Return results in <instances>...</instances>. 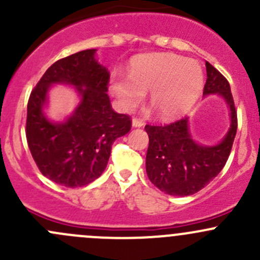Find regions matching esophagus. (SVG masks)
Instances as JSON below:
<instances>
[{
	"mask_svg": "<svg viewBox=\"0 0 260 260\" xmlns=\"http://www.w3.org/2000/svg\"><path fill=\"white\" fill-rule=\"evenodd\" d=\"M143 125H145V123H143L142 120L137 119V118H135V119H132V127L140 128V127H143Z\"/></svg>",
	"mask_w": 260,
	"mask_h": 260,
	"instance_id": "34e87169",
	"label": "esophagus"
}]
</instances>
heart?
Wrapping results in <instances>:
<instances>
[{"mask_svg": "<svg viewBox=\"0 0 260 260\" xmlns=\"http://www.w3.org/2000/svg\"><path fill=\"white\" fill-rule=\"evenodd\" d=\"M204 86V72L195 60L171 52L135 57L127 75L114 73L109 89L125 112L135 109L149 91L151 103L164 118H175L192 107Z\"/></svg>", "mask_w": 260, "mask_h": 260, "instance_id": "b5f03b06", "label": "heart"}]
</instances>
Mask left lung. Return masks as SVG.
Segmentation results:
<instances>
[{
    "instance_id": "1",
    "label": "left lung",
    "mask_w": 260,
    "mask_h": 260,
    "mask_svg": "<svg viewBox=\"0 0 260 260\" xmlns=\"http://www.w3.org/2000/svg\"><path fill=\"white\" fill-rule=\"evenodd\" d=\"M204 95L217 94L229 108L230 127L214 146L200 145L192 138L188 118L166 125L145 127L149 143L146 156V172L151 182L167 195H193L219 175L229 158L237 135L238 119L228 80L206 61Z\"/></svg>"
}]
</instances>
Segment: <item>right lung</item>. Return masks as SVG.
Segmentation results:
<instances>
[{
	"instance_id": "right-lung-1",
	"label": "right lung",
	"mask_w": 260,
	"mask_h": 260,
	"mask_svg": "<svg viewBox=\"0 0 260 260\" xmlns=\"http://www.w3.org/2000/svg\"><path fill=\"white\" fill-rule=\"evenodd\" d=\"M88 49L57 60L31 91L26 138L41 174L65 186L80 187L106 170L112 145L131 129L129 117L115 113L108 94L109 73ZM54 83L74 86L81 102L62 122L46 117L48 90Z\"/></svg>"
}]
</instances>
